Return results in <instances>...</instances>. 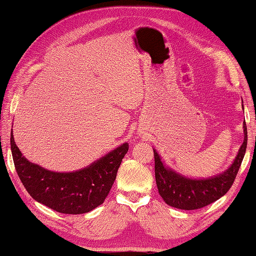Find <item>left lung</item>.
Segmentation results:
<instances>
[{
	"label": "left lung",
	"instance_id": "obj_1",
	"mask_svg": "<svg viewBox=\"0 0 256 256\" xmlns=\"http://www.w3.org/2000/svg\"><path fill=\"white\" fill-rule=\"evenodd\" d=\"M243 128L244 142L233 164L225 172L208 179H189L176 174L171 169L166 168L159 154L153 150L156 182L164 200L171 207L194 210L206 207L224 196L233 184L245 156L248 146V128L245 122Z\"/></svg>",
	"mask_w": 256,
	"mask_h": 256
}]
</instances>
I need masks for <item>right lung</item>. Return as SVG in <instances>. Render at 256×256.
<instances>
[{
  "label": "right lung",
  "instance_id": "obj_1",
  "mask_svg": "<svg viewBox=\"0 0 256 256\" xmlns=\"http://www.w3.org/2000/svg\"><path fill=\"white\" fill-rule=\"evenodd\" d=\"M11 150L18 178L30 196L62 214H84L104 202L128 144L124 143L92 166L76 172H52L22 156L11 132Z\"/></svg>",
  "mask_w": 256,
  "mask_h": 256
}]
</instances>
